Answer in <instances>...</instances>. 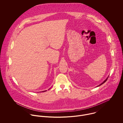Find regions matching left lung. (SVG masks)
Returning <instances> with one entry per match:
<instances>
[{
	"instance_id": "left-lung-1",
	"label": "left lung",
	"mask_w": 123,
	"mask_h": 123,
	"mask_svg": "<svg viewBox=\"0 0 123 123\" xmlns=\"http://www.w3.org/2000/svg\"><path fill=\"white\" fill-rule=\"evenodd\" d=\"M108 77H107V78H106V79H105V80H104V81H103V82H102V83H101V84H100V85H98V86H97V87H98V86H100V85H102V84H103V83H105V81H106V80H107V79H108Z\"/></svg>"
}]
</instances>
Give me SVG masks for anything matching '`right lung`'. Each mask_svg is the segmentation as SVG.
<instances>
[{
	"instance_id": "obj_1",
	"label": "right lung",
	"mask_w": 123,
	"mask_h": 123,
	"mask_svg": "<svg viewBox=\"0 0 123 123\" xmlns=\"http://www.w3.org/2000/svg\"><path fill=\"white\" fill-rule=\"evenodd\" d=\"M45 91H46V90H45V91H42V92H45Z\"/></svg>"
}]
</instances>
